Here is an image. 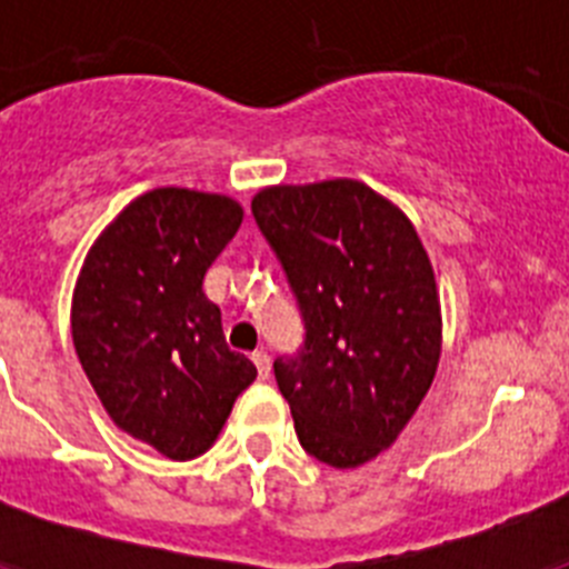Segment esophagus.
Segmentation results:
<instances>
[{"label":"esophagus","instance_id":"34e87169","mask_svg":"<svg viewBox=\"0 0 569 569\" xmlns=\"http://www.w3.org/2000/svg\"><path fill=\"white\" fill-rule=\"evenodd\" d=\"M253 365H256V370H259V379H270V370H273V365H270V356L264 353V350H256Z\"/></svg>","mask_w":569,"mask_h":569}]
</instances>
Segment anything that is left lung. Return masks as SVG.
Instances as JSON below:
<instances>
[{
	"instance_id": "left-lung-1",
	"label": "left lung",
	"mask_w": 569,
	"mask_h": 569,
	"mask_svg": "<svg viewBox=\"0 0 569 569\" xmlns=\"http://www.w3.org/2000/svg\"><path fill=\"white\" fill-rule=\"evenodd\" d=\"M253 219L296 296L305 341L273 373L313 459L359 467L433 385L441 313L410 219L353 179L261 190Z\"/></svg>"
}]
</instances>
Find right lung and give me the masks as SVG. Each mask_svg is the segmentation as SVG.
Listing matches in <instances>:
<instances>
[{"label": "right lung", "instance_id": "obj_1", "mask_svg": "<svg viewBox=\"0 0 569 569\" xmlns=\"http://www.w3.org/2000/svg\"><path fill=\"white\" fill-rule=\"evenodd\" d=\"M239 224L241 208L228 196L150 190L99 236L73 290V347L104 410L176 461L213 445L256 379L202 290Z\"/></svg>", "mask_w": 569, "mask_h": 569}]
</instances>
